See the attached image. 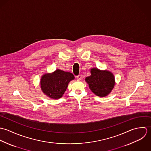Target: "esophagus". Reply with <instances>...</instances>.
I'll list each match as a JSON object with an SVG mask.
<instances>
[{
	"label": "esophagus",
	"instance_id": "34e87169",
	"mask_svg": "<svg viewBox=\"0 0 151 151\" xmlns=\"http://www.w3.org/2000/svg\"><path fill=\"white\" fill-rule=\"evenodd\" d=\"M82 78H83V77H82V75H81V74H79L78 76H77V79L78 80H79V81L81 80H82Z\"/></svg>",
	"mask_w": 151,
	"mask_h": 151
}]
</instances>
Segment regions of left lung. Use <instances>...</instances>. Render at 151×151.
<instances>
[{
    "label": "left lung",
    "mask_w": 151,
    "mask_h": 151,
    "mask_svg": "<svg viewBox=\"0 0 151 151\" xmlns=\"http://www.w3.org/2000/svg\"><path fill=\"white\" fill-rule=\"evenodd\" d=\"M86 81L92 92L100 97L107 96L115 85L114 75L110 71L97 68L91 70V76L86 78Z\"/></svg>",
    "instance_id": "8db88e82"
}]
</instances>
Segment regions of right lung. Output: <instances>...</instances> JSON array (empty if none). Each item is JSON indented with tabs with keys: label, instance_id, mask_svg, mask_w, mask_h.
<instances>
[{
	"label": "right lung",
	"instance_id": "obj_1",
	"mask_svg": "<svg viewBox=\"0 0 151 151\" xmlns=\"http://www.w3.org/2000/svg\"><path fill=\"white\" fill-rule=\"evenodd\" d=\"M74 79V75L58 69L52 73H47L41 77L40 85L44 94L53 99L60 98L70 81Z\"/></svg>",
	"mask_w": 151,
	"mask_h": 151
}]
</instances>
